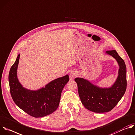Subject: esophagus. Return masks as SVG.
I'll use <instances>...</instances> for the list:
<instances>
[{
  "label": "esophagus",
  "instance_id": "obj_1",
  "mask_svg": "<svg viewBox=\"0 0 135 135\" xmlns=\"http://www.w3.org/2000/svg\"><path fill=\"white\" fill-rule=\"evenodd\" d=\"M72 76H73V77H74V76H76V73H74V72H72V73H71V74H70Z\"/></svg>",
  "mask_w": 135,
  "mask_h": 135
}]
</instances>
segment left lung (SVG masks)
Listing matches in <instances>:
<instances>
[{"instance_id":"obj_1","label":"left lung","mask_w":135,"mask_h":135,"mask_svg":"<svg viewBox=\"0 0 135 135\" xmlns=\"http://www.w3.org/2000/svg\"><path fill=\"white\" fill-rule=\"evenodd\" d=\"M106 54L114 58L119 66L118 76L111 87L101 88L84 78L74 79L82 104L87 110L96 113L112 110L123 97L127 88V69L123 60L115 50H107Z\"/></svg>"}]
</instances>
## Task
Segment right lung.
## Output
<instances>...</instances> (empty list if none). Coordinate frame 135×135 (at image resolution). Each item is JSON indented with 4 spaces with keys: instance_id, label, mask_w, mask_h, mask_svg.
<instances>
[{
    "instance_id": "1",
    "label": "right lung",
    "mask_w": 135,
    "mask_h": 135,
    "mask_svg": "<svg viewBox=\"0 0 135 135\" xmlns=\"http://www.w3.org/2000/svg\"><path fill=\"white\" fill-rule=\"evenodd\" d=\"M20 56L18 54L8 75L13 100L21 109L35 118H41L51 114L59 106L62 90L69 81V75L54 80L45 87L37 90L26 89L20 84L17 76Z\"/></svg>"
}]
</instances>
